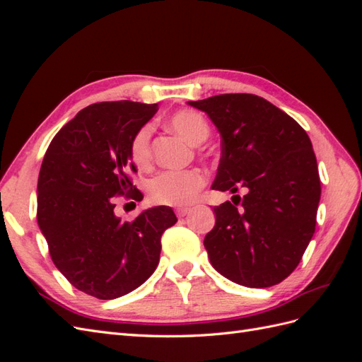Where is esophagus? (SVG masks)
<instances>
[{
    "label": "esophagus",
    "mask_w": 362,
    "mask_h": 362,
    "mask_svg": "<svg viewBox=\"0 0 362 362\" xmlns=\"http://www.w3.org/2000/svg\"><path fill=\"white\" fill-rule=\"evenodd\" d=\"M189 211H190V210H189L187 206H180V208H177V210H175V213H177L178 217H184Z\"/></svg>",
    "instance_id": "1"
}]
</instances>
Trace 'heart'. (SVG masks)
Returning a JSON list of instances; mask_svg holds the SVG:
<instances>
[{
    "label": "heart",
    "mask_w": 362,
    "mask_h": 362,
    "mask_svg": "<svg viewBox=\"0 0 362 362\" xmlns=\"http://www.w3.org/2000/svg\"><path fill=\"white\" fill-rule=\"evenodd\" d=\"M172 128L190 144H202L210 136L205 117L193 110H181L170 117ZM152 127L144 125L129 144V156L136 166L146 168L151 161ZM205 185V175L199 169H170L156 175L148 184L149 198L163 205H187Z\"/></svg>",
    "instance_id": "1"
}]
</instances>
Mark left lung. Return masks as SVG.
I'll list each match as a JSON object with an SVG mask.
<instances>
[{
	"instance_id": "8db88e82",
	"label": "left lung",
	"mask_w": 362,
	"mask_h": 362,
	"mask_svg": "<svg viewBox=\"0 0 362 362\" xmlns=\"http://www.w3.org/2000/svg\"><path fill=\"white\" fill-rule=\"evenodd\" d=\"M187 104L210 117L222 137L211 189L234 194L233 202L214 206L216 225L204 238L211 266L240 286H276L298 267L315 231L322 189L311 140L257 95ZM238 188L247 189L243 200L235 194Z\"/></svg>"
}]
</instances>
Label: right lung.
Instances as JSON below:
<instances>
[{
  "mask_svg": "<svg viewBox=\"0 0 362 362\" xmlns=\"http://www.w3.org/2000/svg\"><path fill=\"white\" fill-rule=\"evenodd\" d=\"M157 104L100 103L83 108L48 146L37 181V223L52 262L75 288L116 299L158 266L161 234L177 223L170 206L141 211L133 222L115 214V196L144 199L129 181V144Z\"/></svg>",
  "mask_w": 362,
  "mask_h": 362,
  "instance_id": "obj_1",
  "label": "right lung"
}]
</instances>
